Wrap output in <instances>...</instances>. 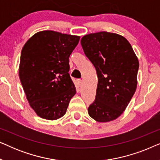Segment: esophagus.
I'll return each mask as SVG.
<instances>
[{
    "label": "esophagus",
    "instance_id": "34e87169",
    "mask_svg": "<svg viewBox=\"0 0 160 160\" xmlns=\"http://www.w3.org/2000/svg\"><path fill=\"white\" fill-rule=\"evenodd\" d=\"M76 83H77L78 86H81L82 84V81L81 79H77V81H76Z\"/></svg>",
    "mask_w": 160,
    "mask_h": 160
}]
</instances>
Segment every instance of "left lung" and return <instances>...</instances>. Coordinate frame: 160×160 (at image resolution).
<instances>
[{"label": "left lung", "mask_w": 160, "mask_h": 160, "mask_svg": "<svg viewBox=\"0 0 160 160\" xmlns=\"http://www.w3.org/2000/svg\"><path fill=\"white\" fill-rule=\"evenodd\" d=\"M81 43L98 78L89 115L99 122L112 121L123 113L136 90L138 60L129 41L113 32L86 35Z\"/></svg>", "instance_id": "left-lung-1"}]
</instances>
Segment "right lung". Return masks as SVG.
I'll use <instances>...</instances> for the list:
<instances>
[{"mask_svg":"<svg viewBox=\"0 0 160 160\" xmlns=\"http://www.w3.org/2000/svg\"><path fill=\"white\" fill-rule=\"evenodd\" d=\"M79 39L44 30L33 35L22 49L19 79L30 107L43 119L64 116L76 92L68 73L69 57Z\"/></svg>","mask_w":160,"mask_h":160,"instance_id":"obj_1","label":"right lung"}]
</instances>
